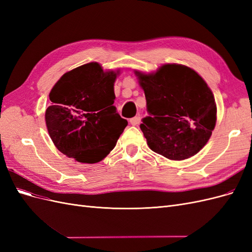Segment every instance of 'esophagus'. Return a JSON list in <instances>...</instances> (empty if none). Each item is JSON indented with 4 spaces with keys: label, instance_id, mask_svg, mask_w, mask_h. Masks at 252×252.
<instances>
[{
    "label": "esophagus",
    "instance_id": "34e87169",
    "mask_svg": "<svg viewBox=\"0 0 252 252\" xmlns=\"http://www.w3.org/2000/svg\"><path fill=\"white\" fill-rule=\"evenodd\" d=\"M129 122H130V124H131L132 126H136V125L140 124L141 118H140V117H134V118H131L130 120H129Z\"/></svg>",
    "mask_w": 252,
    "mask_h": 252
}]
</instances>
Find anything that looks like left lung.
I'll return each instance as SVG.
<instances>
[{
  "mask_svg": "<svg viewBox=\"0 0 252 252\" xmlns=\"http://www.w3.org/2000/svg\"><path fill=\"white\" fill-rule=\"evenodd\" d=\"M134 73L146 97L149 116L140 128L149 148L173 161L196 155L217 122L215 96L206 82L180 64H165L148 74Z\"/></svg>",
  "mask_w": 252,
  "mask_h": 252,
  "instance_id": "obj_1",
  "label": "left lung"
}]
</instances>
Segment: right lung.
<instances>
[{
	"mask_svg": "<svg viewBox=\"0 0 252 252\" xmlns=\"http://www.w3.org/2000/svg\"><path fill=\"white\" fill-rule=\"evenodd\" d=\"M120 70L88 63L64 73L52 87L45 112L56 147L80 163H97L114 148L128 122L113 106Z\"/></svg>",
	"mask_w": 252,
	"mask_h": 252,
	"instance_id": "add662e5",
	"label": "right lung"
}]
</instances>
